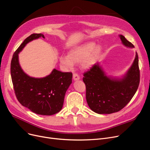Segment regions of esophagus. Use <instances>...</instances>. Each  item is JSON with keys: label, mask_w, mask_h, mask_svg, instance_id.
<instances>
[{"label": "esophagus", "mask_w": 150, "mask_h": 150, "mask_svg": "<svg viewBox=\"0 0 150 150\" xmlns=\"http://www.w3.org/2000/svg\"><path fill=\"white\" fill-rule=\"evenodd\" d=\"M73 79L74 81H77L80 80V76L77 74H73Z\"/></svg>", "instance_id": "obj_1"}]
</instances>
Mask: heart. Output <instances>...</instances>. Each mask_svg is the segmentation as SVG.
Returning a JSON list of instances; mask_svg holds the SVG:
<instances>
[{
  "label": "heart",
  "instance_id": "obj_1",
  "mask_svg": "<svg viewBox=\"0 0 150 150\" xmlns=\"http://www.w3.org/2000/svg\"><path fill=\"white\" fill-rule=\"evenodd\" d=\"M102 51L100 45L94 42H89L75 47L69 50L68 56L62 55L59 57V62L66 69H72L75 64L81 62L84 69H89L95 63Z\"/></svg>",
  "mask_w": 150,
  "mask_h": 150
}]
</instances>
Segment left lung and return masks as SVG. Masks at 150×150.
<instances>
[{
  "instance_id": "8db88e82",
  "label": "left lung",
  "mask_w": 150,
  "mask_h": 150,
  "mask_svg": "<svg viewBox=\"0 0 150 150\" xmlns=\"http://www.w3.org/2000/svg\"><path fill=\"white\" fill-rule=\"evenodd\" d=\"M124 46L134 45L119 35ZM86 84V98L91 110L98 114H110L120 111L132 99L140 82L139 57L135 53L131 66L121 76L108 75L100 63H96L83 75Z\"/></svg>"
}]
</instances>
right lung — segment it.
I'll return each instance as SVG.
<instances>
[{
    "mask_svg": "<svg viewBox=\"0 0 150 150\" xmlns=\"http://www.w3.org/2000/svg\"><path fill=\"white\" fill-rule=\"evenodd\" d=\"M45 36L33 34L26 38L13 56L11 76L15 92L21 105L38 115H53L60 112L65 94L72 82V74L54 69L47 76H30L22 69L19 54L28 43Z\"/></svg>",
    "mask_w": 150,
    "mask_h": 150,
    "instance_id": "1",
    "label": "right lung"
}]
</instances>
